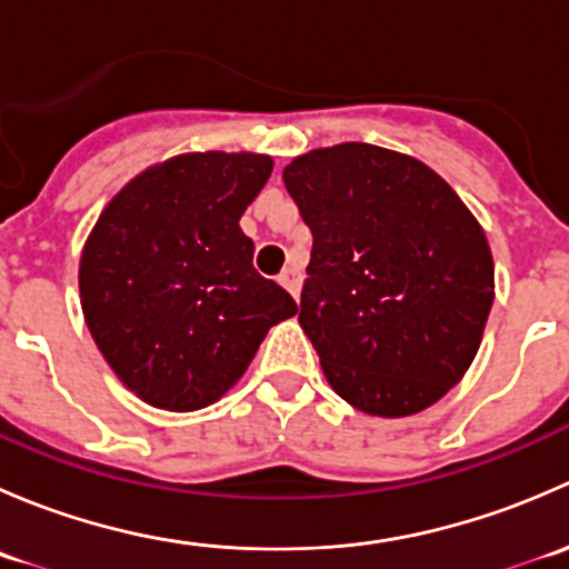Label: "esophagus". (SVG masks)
I'll use <instances>...</instances> for the list:
<instances>
[{
	"mask_svg": "<svg viewBox=\"0 0 569 569\" xmlns=\"http://www.w3.org/2000/svg\"><path fill=\"white\" fill-rule=\"evenodd\" d=\"M280 286H283V289L297 300V297H300V289H302L300 269H295V267L283 269V274H280Z\"/></svg>",
	"mask_w": 569,
	"mask_h": 569,
	"instance_id": "34e87169",
	"label": "esophagus"
}]
</instances>
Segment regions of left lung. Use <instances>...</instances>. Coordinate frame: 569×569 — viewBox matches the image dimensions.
Segmentation results:
<instances>
[{"label": "left lung", "instance_id": "8db88e82", "mask_svg": "<svg viewBox=\"0 0 569 569\" xmlns=\"http://www.w3.org/2000/svg\"><path fill=\"white\" fill-rule=\"evenodd\" d=\"M283 181L313 233L300 327L330 388L380 418L432 407L473 363L496 297L476 217L432 168L369 142L302 153Z\"/></svg>", "mask_w": 569, "mask_h": 569}]
</instances>
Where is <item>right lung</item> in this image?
<instances>
[{"mask_svg": "<svg viewBox=\"0 0 569 569\" xmlns=\"http://www.w3.org/2000/svg\"><path fill=\"white\" fill-rule=\"evenodd\" d=\"M272 173L263 153H181L131 178L84 242L79 295L109 369L162 410L209 407L297 302L252 267L239 220Z\"/></svg>", "mask_w": 569, "mask_h": 569, "instance_id": "add662e5", "label": "right lung"}]
</instances>
